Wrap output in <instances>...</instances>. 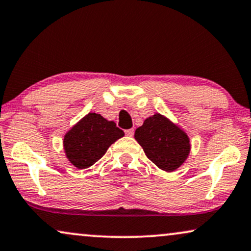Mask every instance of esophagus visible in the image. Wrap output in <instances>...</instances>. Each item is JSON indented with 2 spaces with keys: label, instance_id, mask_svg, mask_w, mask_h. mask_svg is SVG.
Here are the masks:
<instances>
[{
  "label": "esophagus",
  "instance_id": "esophagus-1",
  "mask_svg": "<svg viewBox=\"0 0 251 251\" xmlns=\"http://www.w3.org/2000/svg\"><path fill=\"white\" fill-rule=\"evenodd\" d=\"M125 133H126V135H128V136H133V134H134V129H133V128L126 129Z\"/></svg>",
  "mask_w": 251,
  "mask_h": 251
}]
</instances>
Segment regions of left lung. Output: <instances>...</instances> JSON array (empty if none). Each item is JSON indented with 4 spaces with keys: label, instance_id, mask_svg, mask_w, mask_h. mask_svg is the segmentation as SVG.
I'll return each mask as SVG.
<instances>
[{
    "label": "left lung",
    "instance_id": "8db88e82",
    "mask_svg": "<svg viewBox=\"0 0 251 251\" xmlns=\"http://www.w3.org/2000/svg\"><path fill=\"white\" fill-rule=\"evenodd\" d=\"M134 138L149 160L166 171H174L182 166L190 153L186 133L158 113L149 117L144 125L136 128Z\"/></svg>",
    "mask_w": 251,
    "mask_h": 251
}]
</instances>
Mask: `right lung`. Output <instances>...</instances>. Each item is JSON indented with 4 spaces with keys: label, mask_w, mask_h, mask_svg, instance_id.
Wrapping results in <instances>:
<instances>
[{
    "label": "right lung",
    "mask_w": 251,
    "mask_h": 251,
    "mask_svg": "<svg viewBox=\"0 0 251 251\" xmlns=\"http://www.w3.org/2000/svg\"><path fill=\"white\" fill-rule=\"evenodd\" d=\"M124 136L115 122L97 113H88L73 126L63 139L66 155L72 164L85 169L96 163L113 142Z\"/></svg>",
    "instance_id": "add662e5"
}]
</instances>
